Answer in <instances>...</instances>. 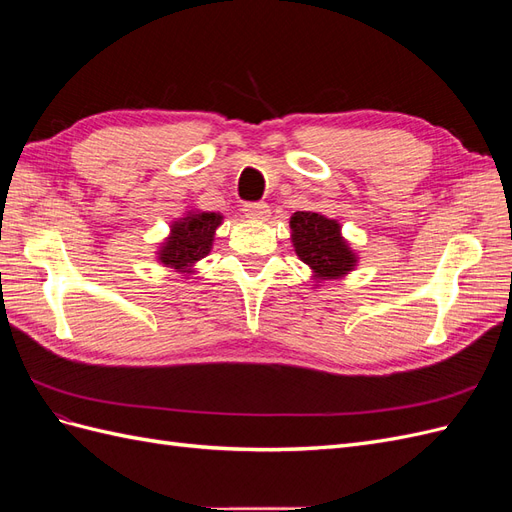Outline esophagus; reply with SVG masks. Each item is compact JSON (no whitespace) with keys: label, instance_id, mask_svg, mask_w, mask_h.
<instances>
[{"label":"esophagus","instance_id":"1","mask_svg":"<svg viewBox=\"0 0 512 512\" xmlns=\"http://www.w3.org/2000/svg\"><path fill=\"white\" fill-rule=\"evenodd\" d=\"M245 215L254 222H267L271 218V209L267 203H254L245 207Z\"/></svg>","mask_w":512,"mask_h":512}]
</instances>
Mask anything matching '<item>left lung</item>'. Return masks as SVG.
<instances>
[{"label":"left lung","mask_w":512,"mask_h":512,"mask_svg":"<svg viewBox=\"0 0 512 512\" xmlns=\"http://www.w3.org/2000/svg\"><path fill=\"white\" fill-rule=\"evenodd\" d=\"M290 241L294 254L312 271L314 288L342 280L359 267L356 254L342 235V224L316 211H297L290 218Z\"/></svg>","instance_id":"left-lung-1"}]
</instances>
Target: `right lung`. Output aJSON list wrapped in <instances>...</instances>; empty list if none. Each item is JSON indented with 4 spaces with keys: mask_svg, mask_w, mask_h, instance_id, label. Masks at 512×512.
<instances>
[{
    "mask_svg": "<svg viewBox=\"0 0 512 512\" xmlns=\"http://www.w3.org/2000/svg\"><path fill=\"white\" fill-rule=\"evenodd\" d=\"M224 222V215L218 211H203L190 207L181 218L170 224L168 237L158 243L156 260L162 267L173 269L188 280L196 273V265L205 256H209L215 230Z\"/></svg>",
    "mask_w": 512,
    "mask_h": 512,
    "instance_id": "1",
    "label": "right lung"
}]
</instances>
